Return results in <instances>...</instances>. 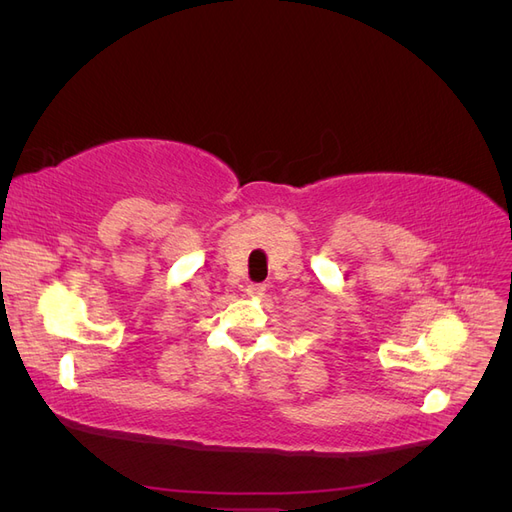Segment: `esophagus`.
I'll return each instance as SVG.
<instances>
[{
  "instance_id": "1",
  "label": "esophagus",
  "mask_w": 512,
  "mask_h": 512,
  "mask_svg": "<svg viewBox=\"0 0 512 512\" xmlns=\"http://www.w3.org/2000/svg\"><path fill=\"white\" fill-rule=\"evenodd\" d=\"M265 284H250L245 288V292H247V297H252V299H260L262 294H265Z\"/></svg>"
}]
</instances>
